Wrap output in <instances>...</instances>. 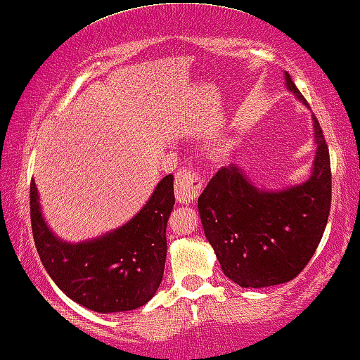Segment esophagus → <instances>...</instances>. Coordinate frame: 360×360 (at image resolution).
<instances>
[{
  "instance_id": "34e87169",
  "label": "esophagus",
  "mask_w": 360,
  "mask_h": 360,
  "mask_svg": "<svg viewBox=\"0 0 360 360\" xmlns=\"http://www.w3.org/2000/svg\"><path fill=\"white\" fill-rule=\"evenodd\" d=\"M201 176L198 172L190 169H180L175 175V198L181 205H190L200 196Z\"/></svg>"
}]
</instances>
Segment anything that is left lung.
<instances>
[{
  "mask_svg": "<svg viewBox=\"0 0 360 360\" xmlns=\"http://www.w3.org/2000/svg\"><path fill=\"white\" fill-rule=\"evenodd\" d=\"M285 87L309 107L284 72ZM314 122L315 158L305 181L279 190L255 186L238 164L222 167L198 198L205 236L224 274L240 288H269L294 279L314 257L331 206L330 153Z\"/></svg>",
  "mask_w": 360,
  "mask_h": 360,
  "instance_id": "1",
  "label": "left lung"
}]
</instances>
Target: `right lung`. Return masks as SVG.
Instances as JSON below:
<instances>
[{"label":"right lung","mask_w":360,"mask_h":360,"mask_svg":"<svg viewBox=\"0 0 360 360\" xmlns=\"http://www.w3.org/2000/svg\"><path fill=\"white\" fill-rule=\"evenodd\" d=\"M174 205V175H165L127 224L89 240L66 242L46 224L32 180L30 221L40 262L60 290L86 309L98 314L139 309L162 281L165 229Z\"/></svg>","instance_id":"right-lung-1"}]
</instances>
